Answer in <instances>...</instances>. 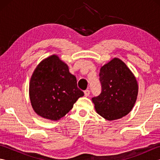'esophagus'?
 I'll return each mask as SVG.
<instances>
[{
  "label": "esophagus",
  "mask_w": 160,
  "mask_h": 160,
  "mask_svg": "<svg viewBox=\"0 0 160 160\" xmlns=\"http://www.w3.org/2000/svg\"><path fill=\"white\" fill-rule=\"evenodd\" d=\"M84 96H89L90 95V91L89 89H87L84 91Z\"/></svg>",
  "instance_id": "esophagus-1"
}]
</instances>
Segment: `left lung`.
Returning <instances> with one entry per match:
<instances>
[{"instance_id":"left-lung-1","label":"left lung","mask_w":160,"mask_h":160,"mask_svg":"<svg viewBox=\"0 0 160 160\" xmlns=\"http://www.w3.org/2000/svg\"><path fill=\"white\" fill-rule=\"evenodd\" d=\"M101 93L92 98L97 113L108 120L127 115L137 99V80L127 66L114 58L101 68L99 73Z\"/></svg>"}]
</instances>
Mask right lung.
Returning <instances> with one entry per match:
<instances>
[{"mask_svg": "<svg viewBox=\"0 0 160 160\" xmlns=\"http://www.w3.org/2000/svg\"><path fill=\"white\" fill-rule=\"evenodd\" d=\"M84 93L76 78L57 56L40 62L30 80L29 97L36 113L44 118L58 120L64 116Z\"/></svg>", "mask_w": 160, "mask_h": 160, "instance_id": "obj_1", "label": "right lung"}]
</instances>
